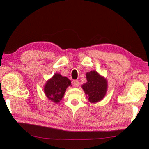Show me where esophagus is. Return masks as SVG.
<instances>
[{
	"label": "esophagus",
	"mask_w": 149,
	"mask_h": 149,
	"mask_svg": "<svg viewBox=\"0 0 149 149\" xmlns=\"http://www.w3.org/2000/svg\"><path fill=\"white\" fill-rule=\"evenodd\" d=\"M72 84L75 87H78L79 86V81L77 80H74L72 81Z\"/></svg>",
	"instance_id": "34e87169"
}]
</instances>
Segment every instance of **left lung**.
<instances>
[{
    "instance_id": "obj_1",
    "label": "left lung",
    "mask_w": 149,
    "mask_h": 149,
    "mask_svg": "<svg viewBox=\"0 0 149 149\" xmlns=\"http://www.w3.org/2000/svg\"><path fill=\"white\" fill-rule=\"evenodd\" d=\"M87 82L81 87L86 95L88 102L95 104L102 100L106 96L108 83L107 79L95 70L88 72L86 74Z\"/></svg>"
}]
</instances>
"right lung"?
Masks as SVG:
<instances>
[{
    "label": "right lung",
    "mask_w": 149,
    "mask_h": 149,
    "mask_svg": "<svg viewBox=\"0 0 149 149\" xmlns=\"http://www.w3.org/2000/svg\"><path fill=\"white\" fill-rule=\"evenodd\" d=\"M71 86V81L56 73L45 83L43 91L46 97L52 102L58 104L65 95L66 88Z\"/></svg>",
    "instance_id": "obj_1"
}]
</instances>
